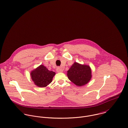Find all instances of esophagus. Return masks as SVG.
<instances>
[{"instance_id":"esophagus-1","label":"esophagus","mask_w":128,"mask_h":128,"mask_svg":"<svg viewBox=\"0 0 128 128\" xmlns=\"http://www.w3.org/2000/svg\"><path fill=\"white\" fill-rule=\"evenodd\" d=\"M56 71H57V72H58V73L63 72V70H62L61 68L58 67V68L56 69Z\"/></svg>"}]
</instances>
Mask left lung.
<instances>
[{"label": "left lung", "mask_w": 128, "mask_h": 128, "mask_svg": "<svg viewBox=\"0 0 128 128\" xmlns=\"http://www.w3.org/2000/svg\"><path fill=\"white\" fill-rule=\"evenodd\" d=\"M68 79L78 86L87 84L91 79V69L89 66L75 62L67 71Z\"/></svg>", "instance_id": "obj_1"}]
</instances>
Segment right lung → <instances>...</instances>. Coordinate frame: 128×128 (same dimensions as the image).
<instances>
[{"label":"right lung","instance_id":"right-lung-1","mask_svg":"<svg viewBox=\"0 0 128 128\" xmlns=\"http://www.w3.org/2000/svg\"><path fill=\"white\" fill-rule=\"evenodd\" d=\"M31 79L34 84L39 87H45L52 81L55 73L49 71L43 65L32 71L30 73Z\"/></svg>","mask_w":128,"mask_h":128}]
</instances>
